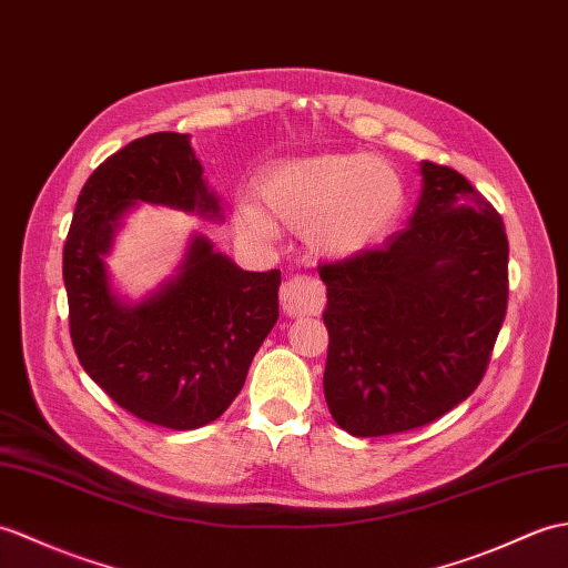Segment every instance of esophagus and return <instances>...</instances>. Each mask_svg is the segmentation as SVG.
<instances>
[{
    "label": "esophagus",
    "mask_w": 568,
    "mask_h": 568,
    "mask_svg": "<svg viewBox=\"0 0 568 568\" xmlns=\"http://www.w3.org/2000/svg\"><path fill=\"white\" fill-rule=\"evenodd\" d=\"M281 307L287 316L320 314L324 310V287L307 275H295L281 287Z\"/></svg>",
    "instance_id": "obj_1"
}]
</instances>
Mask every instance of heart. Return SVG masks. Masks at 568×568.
I'll use <instances>...</instances> for the list:
<instances>
[{
  "label": "heart",
  "instance_id": "heart-1",
  "mask_svg": "<svg viewBox=\"0 0 568 568\" xmlns=\"http://www.w3.org/2000/svg\"><path fill=\"white\" fill-rule=\"evenodd\" d=\"M258 201L240 203L234 224L244 236L268 240L281 227L305 232L312 252L346 258L397 227L406 186L397 169L373 154H316L263 171Z\"/></svg>",
  "mask_w": 568,
  "mask_h": 568
}]
</instances>
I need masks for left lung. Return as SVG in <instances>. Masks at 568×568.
Wrapping results in <instances>:
<instances>
[{
  "label": "left lung",
  "mask_w": 568,
  "mask_h": 568,
  "mask_svg": "<svg viewBox=\"0 0 568 568\" xmlns=\"http://www.w3.org/2000/svg\"><path fill=\"white\" fill-rule=\"evenodd\" d=\"M408 227L324 263V397L355 438L440 418L479 387L508 305V236L459 171L420 162Z\"/></svg>",
  "instance_id": "1"
}]
</instances>
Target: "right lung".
I'll return each mask as SVG.
<instances>
[{"label": "right lung", "instance_id": "right-lung-1", "mask_svg": "<svg viewBox=\"0 0 568 568\" xmlns=\"http://www.w3.org/2000/svg\"><path fill=\"white\" fill-rule=\"evenodd\" d=\"M135 203L222 220L189 135L138 138L94 169L77 197L62 252L70 336L87 375L154 426L193 430L242 392L278 322L281 271H242L197 234L174 278L138 305L113 293L103 256Z\"/></svg>", "mask_w": 568, "mask_h": 568}]
</instances>
